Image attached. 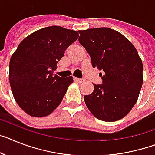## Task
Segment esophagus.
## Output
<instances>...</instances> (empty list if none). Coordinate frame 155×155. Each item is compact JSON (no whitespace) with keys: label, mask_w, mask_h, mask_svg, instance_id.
<instances>
[{"label":"esophagus","mask_w":155,"mask_h":155,"mask_svg":"<svg viewBox=\"0 0 155 155\" xmlns=\"http://www.w3.org/2000/svg\"><path fill=\"white\" fill-rule=\"evenodd\" d=\"M74 80H75V81L78 82V83H80V84H81V83H83V82L84 81L83 79H79V78H74Z\"/></svg>","instance_id":"esophagus-1"}]
</instances>
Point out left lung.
Here are the masks:
<instances>
[{
    "mask_svg": "<svg viewBox=\"0 0 155 155\" xmlns=\"http://www.w3.org/2000/svg\"><path fill=\"white\" fill-rule=\"evenodd\" d=\"M79 41L88 52L92 66L104 71L102 84L84 95L96 118L117 121L136 103L143 85V62L133 44L122 34L107 27L79 31Z\"/></svg>",
    "mask_w": 155,
    "mask_h": 155,
    "instance_id": "1",
    "label": "left lung"
}]
</instances>
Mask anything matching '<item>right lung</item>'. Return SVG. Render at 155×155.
<instances>
[{
	"instance_id": "obj_1",
	"label": "right lung",
	"mask_w": 155,
	"mask_h": 155,
	"mask_svg": "<svg viewBox=\"0 0 155 155\" xmlns=\"http://www.w3.org/2000/svg\"><path fill=\"white\" fill-rule=\"evenodd\" d=\"M78 38L75 31L51 26L35 31L18 45L9 62V83L15 102L26 114L46 117L61 104L73 80L53 76V71Z\"/></svg>"
}]
</instances>
